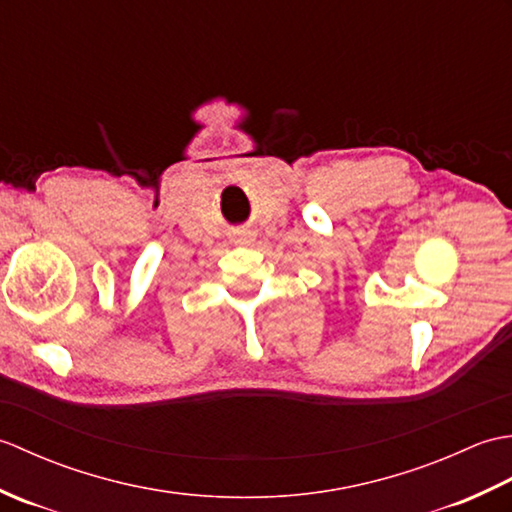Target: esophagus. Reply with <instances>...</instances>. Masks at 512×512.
Listing matches in <instances>:
<instances>
[{
  "instance_id": "34e87169",
  "label": "esophagus",
  "mask_w": 512,
  "mask_h": 512,
  "mask_svg": "<svg viewBox=\"0 0 512 512\" xmlns=\"http://www.w3.org/2000/svg\"><path fill=\"white\" fill-rule=\"evenodd\" d=\"M233 242H235V244H250V233H246V231L237 233V235L233 237Z\"/></svg>"
}]
</instances>
